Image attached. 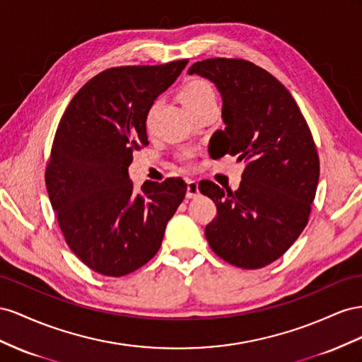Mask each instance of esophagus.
Segmentation results:
<instances>
[{
    "instance_id": "obj_1",
    "label": "esophagus",
    "mask_w": 362,
    "mask_h": 362,
    "mask_svg": "<svg viewBox=\"0 0 362 362\" xmlns=\"http://www.w3.org/2000/svg\"><path fill=\"white\" fill-rule=\"evenodd\" d=\"M200 189H199V183L195 180H188L187 182V197L188 199H195L199 197Z\"/></svg>"
}]
</instances>
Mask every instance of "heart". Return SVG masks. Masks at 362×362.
I'll use <instances>...</instances> for the list:
<instances>
[{
    "label": "heart",
    "mask_w": 362,
    "mask_h": 362,
    "mask_svg": "<svg viewBox=\"0 0 362 362\" xmlns=\"http://www.w3.org/2000/svg\"><path fill=\"white\" fill-rule=\"evenodd\" d=\"M215 95L212 86L204 80H194L191 83L183 89L182 92V100L185 103V106L189 105V103H194L197 100H202L204 97H211Z\"/></svg>",
    "instance_id": "1"
}]
</instances>
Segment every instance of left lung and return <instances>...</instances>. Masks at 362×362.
Instances as JSON below:
<instances>
[{
	"mask_svg": "<svg viewBox=\"0 0 362 362\" xmlns=\"http://www.w3.org/2000/svg\"><path fill=\"white\" fill-rule=\"evenodd\" d=\"M188 74L218 89L224 130H216L214 156L245 160L240 188L202 182L199 189L216 204L206 240L221 259L240 268H262L279 259L308 224L320 163L300 109L270 72L241 59H208Z\"/></svg>",
	"mask_w": 362,
	"mask_h": 362,
	"instance_id": "left-lung-1",
	"label": "left lung"
}]
</instances>
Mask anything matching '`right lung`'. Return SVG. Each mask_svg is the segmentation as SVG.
I'll return each instance as SVG.
<instances>
[{"mask_svg": "<svg viewBox=\"0 0 362 362\" xmlns=\"http://www.w3.org/2000/svg\"><path fill=\"white\" fill-rule=\"evenodd\" d=\"M188 60L100 72L71 100L56 132L45 183L69 249L90 270L119 277L158 253L187 194L179 177L133 188V151L148 146L147 115Z\"/></svg>", "mask_w": 362, "mask_h": 362, "instance_id": "add662e5", "label": "right lung"}]
</instances>
